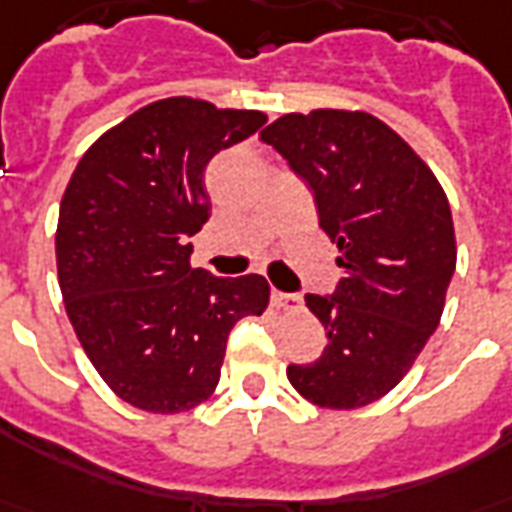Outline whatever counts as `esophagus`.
Here are the masks:
<instances>
[{"label": "esophagus", "mask_w": 512, "mask_h": 512, "mask_svg": "<svg viewBox=\"0 0 512 512\" xmlns=\"http://www.w3.org/2000/svg\"><path fill=\"white\" fill-rule=\"evenodd\" d=\"M271 304H274L276 309H295V306L301 304V295L282 293V290H271Z\"/></svg>", "instance_id": "34e87169"}]
</instances>
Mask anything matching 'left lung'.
Wrapping results in <instances>:
<instances>
[{
  "mask_svg": "<svg viewBox=\"0 0 512 512\" xmlns=\"http://www.w3.org/2000/svg\"><path fill=\"white\" fill-rule=\"evenodd\" d=\"M309 184L344 279L331 295L306 293L325 325L317 361L287 366V380L325 410L382 399L437 331L456 233L437 176L372 113H287L260 132Z\"/></svg>",
  "mask_w": 512,
  "mask_h": 512,
  "instance_id": "1",
  "label": "left lung"
}]
</instances>
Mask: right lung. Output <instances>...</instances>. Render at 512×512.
<instances>
[{
    "label": "right lung",
    "mask_w": 512,
    "mask_h": 512,
    "mask_svg": "<svg viewBox=\"0 0 512 512\" xmlns=\"http://www.w3.org/2000/svg\"><path fill=\"white\" fill-rule=\"evenodd\" d=\"M263 124L260 111L157 100L94 140L64 189V309L105 385L138 410L173 415L206 401L233 325L266 312L263 276L192 268L187 244L211 211V157Z\"/></svg>",
    "instance_id": "add662e5"
}]
</instances>
